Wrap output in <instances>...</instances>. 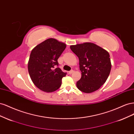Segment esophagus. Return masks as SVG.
<instances>
[{
    "instance_id": "34e87169",
    "label": "esophagus",
    "mask_w": 134,
    "mask_h": 134,
    "mask_svg": "<svg viewBox=\"0 0 134 134\" xmlns=\"http://www.w3.org/2000/svg\"><path fill=\"white\" fill-rule=\"evenodd\" d=\"M74 71L73 70H70V71H69V74H72V72H73Z\"/></svg>"
}]
</instances>
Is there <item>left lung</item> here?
<instances>
[{
  "instance_id": "left-lung-1",
  "label": "left lung",
  "mask_w": 134,
  "mask_h": 134,
  "mask_svg": "<svg viewBox=\"0 0 134 134\" xmlns=\"http://www.w3.org/2000/svg\"><path fill=\"white\" fill-rule=\"evenodd\" d=\"M70 49L78 56L82 76L76 87L86 93L94 92L106 82L110 73L111 63L106 50L92 42L71 45Z\"/></svg>"
}]
</instances>
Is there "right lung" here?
<instances>
[{"mask_svg":"<svg viewBox=\"0 0 134 134\" xmlns=\"http://www.w3.org/2000/svg\"><path fill=\"white\" fill-rule=\"evenodd\" d=\"M66 44L50 38L38 44L32 50L28 70L32 82L40 90L53 92L60 87L66 73L58 68V59Z\"/></svg>","mask_w":134,"mask_h":134,"instance_id":"1","label":"right lung"}]
</instances>
